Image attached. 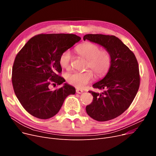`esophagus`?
<instances>
[{
    "label": "esophagus",
    "instance_id": "esophagus-1",
    "mask_svg": "<svg viewBox=\"0 0 156 156\" xmlns=\"http://www.w3.org/2000/svg\"><path fill=\"white\" fill-rule=\"evenodd\" d=\"M76 92L77 94H81V93L83 92V90H80V89H76Z\"/></svg>",
    "mask_w": 156,
    "mask_h": 156
}]
</instances>
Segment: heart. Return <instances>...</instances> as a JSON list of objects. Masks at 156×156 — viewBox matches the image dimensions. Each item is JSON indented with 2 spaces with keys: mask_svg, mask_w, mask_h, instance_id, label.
Instances as JSON below:
<instances>
[{
  "mask_svg": "<svg viewBox=\"0 0 156 156\" xmlns=\"http://www.w3.org/2000/svg\"><path fill=\"white\" fill-rule=\"evenodd\" d=\"M76 53L87 60L85 69L83 73L73 72L66 76L68 82L78 88H83L94 80V74L97 78L104 77L109 71L112 63V55L105 49L92 42H85L75 48ZM59 64L62 68L70 69L72 55L69 51L63 52L59 57Z\"/></svg>",
  "mask_w": 156,
  "mask_h": 156,
  "instance_id": "b5f03b06",
  "label": "heart"
}]
</instances>
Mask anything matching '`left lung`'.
I'll return each instance as SVG.
<instances>
[{
    "label": "left lung",
    "instance_id": "1",
    "mask_svg": "<svg viewBox=\"0 0 156 156\" xmlns=\"http://www.w3.org/2000/svg\"><path fill=\"white\" fill-rule=\"evenodd\" d=\"M83 40L102 45L112 55L109 72L93 85L104 91L101 94L89 91L93 101L87 105L86 111L98 121L114 119L128 109L137 94L140 83L138 61L134 53L114 35L88 34Z\"/></svg>",
    "mask_w": 156,
    "mask_h": 156
}]
</instances>
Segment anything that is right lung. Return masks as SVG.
I'll return each instance as SVG.
<instances>
[{
	"label": "right lung",
	"mask_w": 156,
	"mask_h": 156,
	"mask_svg": "<svg viewBox=\"0 0 156 156\" xmlns=\"http://www.w3.org/2000/svg\"><path fill=\"white\" fill-rule=\"evenodd\" d=\"M81 38L74 34H39L33 37L16 55L12 69V83L18 99L31 115L46 119L58 112L75 88L65 83L51 90V85L64 82L61 76V54Z\"/></svg>",
	"instance_id": "right-lung-1"
}]
</instances>
